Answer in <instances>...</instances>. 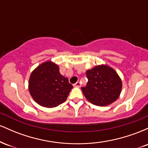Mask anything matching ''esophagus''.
<instances>
[{
	"mask_svg": "<svg viewBox=\"0 0 148 148\" xmlns=\"http://www.w3.org/2000/svg\"><path fill=\"white\" fill-rule=\"evenodd\" d=\"M81 83H80L79 81H78V82H76V84L74 85V87H77V88H80V87H81Z\"/></svg>",
	"mask_w": 148,
	"mask_h": 148,
	"instance_id": "obj_1",
	"label": "esophagus"
}]
</instances>
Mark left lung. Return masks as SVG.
I'll list each match as a JSON object with an SVG mask.
<instances>
[{
	"label": "left lung",
	"instance_id": "left-lung-1",
	"mask_svg": "<svg viewBox=\"0 0 148 148\" xmlns=\"http://www.w3.org/2000/svg\"><path fill=\"white\" fill-rule=\"evenodd\" d=\"M86 76L87 86L81 90L88 101L96 106H105L118 99L123 83L114 69L106 64H99L87 70Z\"/></svg>",
	"mask_w": 148,
	"mask_h": 148
}]
</instances>
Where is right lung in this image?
<instances>
[{
	"label": "right lung",
	"mask_w": 148,
	"mask_h": 148,
	"mask_svg": "<svg viewBox=\"0 0 148 148\" xmlns=\"http://www.w3.org/2000/svg\"><path fill=\"white\" fill-rule=\"evenodd\" d=\"M59 69L57 64L48 60L37 66L30 74L28 90L40 106L53 108L67 99L73 86Z\"/></svg>",
	"instance_id": "right-lung-1"
}]
</instances>
